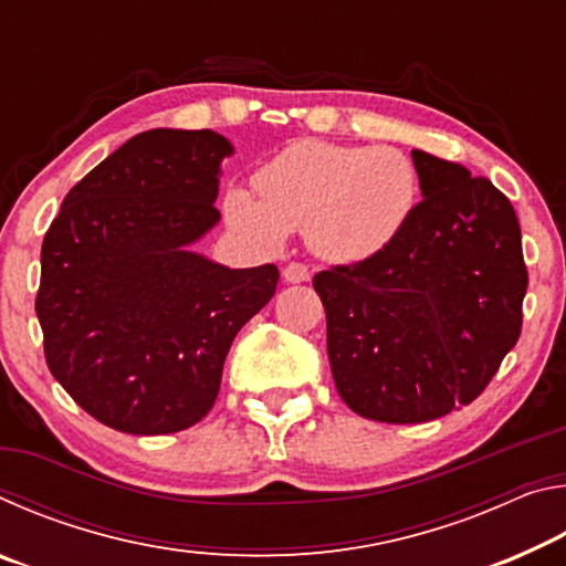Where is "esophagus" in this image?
I'll return each mask as SVG.
<instances>
[{
	"label": "esophagus",
	"mask_w": 566,
	"mask_h": 566,
	"mask_svg": "<svg viewBox=\"0 0 566 566\" xmlns=\"http://www.w3.org/2000/svg\"><path fill=\"white\" fill-rule=\"evenodd\" d=\"M284 280L290 284H302V282H310V266L302 264V262H290L284 266Z\"/></svg>",
	"instance_id": "1"
}]
</instances>
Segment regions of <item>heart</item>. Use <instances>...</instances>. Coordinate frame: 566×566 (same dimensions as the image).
<instances>
[{"label": "heart", "mask_w": 566, "mask_h": 566, "mask_svg": "<svg viewBox=\"0 0 566 566\" xmlns=\"http://www.w3.org/2000/svg\"><path fill=\"white\" fill-rule=\"evenodd\" d=\"M254 187H232L227 222L264 247L306 229L312 249L332 262H364L405 232L419 199L417 169L405 151L302 139L256 169Z\"/></svg>", "instance_id": "b5f03b06"}]
</instances>
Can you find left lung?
<instances>
[{"label":"left lung","mask_w":566,"mask_h":566,"mask_svg":"<svg viewBox=\"0 0 566 566\" xmlns=\"http://www.w3.org/2000/svg\"><path fill=\"white\" fill-rule=\"evenodd\" d=\"M421 202L385 252L314 274L339 397L419 424L474 401L522 332L526 266L514 207L486 177L411 151Z\"/></svg>","instance_id":"8db88e82"}]
</instances>
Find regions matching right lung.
I'll list each match as a JSON object with an SVG mask.
<instances>
[{
	"label": "right lung",
	"instance_id": "right-lung-1",
	"mask_svg": "<svg viewBox=\"0 0 566 566\" xmlns=\"http://www.w3.org/2000/svg\"><path fill=\"white\" fill-rule=\"evenodd\" d=\"M232 151L212 129L142 132L70 189L44 234L46 367L117 432L197 424L237 332L274 296V264L229 270L191 252L219 222V165Z\"/></svg>",
	"mask_w": 566,
	"mask_h": 566
}]
</instances>
